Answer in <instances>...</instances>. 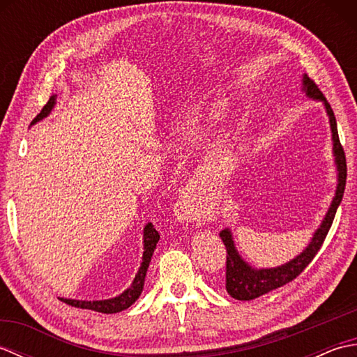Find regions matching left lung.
Masks as SVG:
<instances>
[{
  "label": "left lung",
  "instance_id": "8db88e82",
  "mask_svg": "<svg viewBox=\"0 0 357 357\" xmlns=\"http://www.w3.org/2000/svg\"><path fill=\"white\" fill-rule=\"evenodd\" d=\"M304 90L308 96L314 98V100H321L325 104L327 109L330 126L333 132V150H335L337 172H339V184L335 199L331 202V207L328 208V213L325 216L321 227L314 233V236L310 242V245L304 250V253H301L298 257H294L293 261L287 262L285 265H280L278 268H265V270H255L241 259L236 248H234L231 234L229 230H222L219 233L224 245L227 248V261H225V288L231 298L238 301H252L259 298V296L276 290L279 287H284L285 284L291 282L293 279L298 278L302 271H304L308 264L313 261V257L319 252L325 238H327L330 227L333 224V219L336 216V210L339 207L340 201H342L345 184H347V159L345 151L342 149V144L339 141L337 135V124L335 113L330 102L325 100L324 93L317 87L316 82L304 75Z\"/></svg>",
  "mask_w": 357,
  "mask_h": 357
}]
</instances>
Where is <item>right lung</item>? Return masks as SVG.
Instances as JSON below:
<instances>
[{
    "instance_id": "1",
    "label": "right lung",
    "mask_w": 357,
    "mask_h": 357,
    "mask_svg": "<svg viewBox=\"0 0 357 357\" xmlns=\"http://www.w3.org/2000/svg\"><path fill=\"white\" fill-rule=\"evenodd\" d=\"M53 105H55V96L50 98L47 104H45L43 107V110L38 113L32 124H35L36 121H40V119L47 116L50 110L53 109ZM158 241H159V233L155 230L153 224H147L146 229H144V255H142L141 268L138 271V275L135 276L132 287L127 288V290L123 294H119V296H116V298L107 299V301H93V302L75 301V299H61V301H64L66 304H69L72 307L84 308V310H93V312L105 313V314L123 312V310L130 307L133 302L141 296L144 280H146V273H147V268H149V264L151 261V255H153L155 248H156Z\"/></svg>"
}]
</instances>
